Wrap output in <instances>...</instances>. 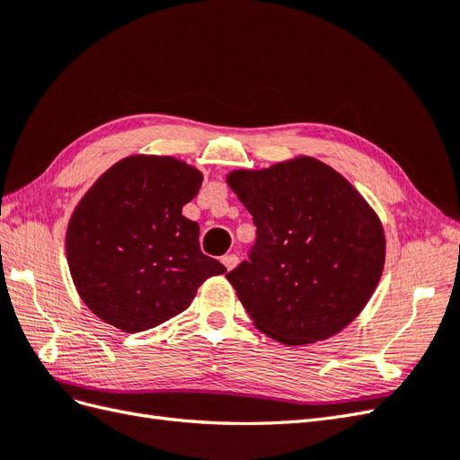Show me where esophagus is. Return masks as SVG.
I'll return each instance as SVG.
<instances>
[{
    "mask_svg": "<svg viewBox=\"0 0 460 460\" xmlns=\"http://www.w3.org/2000/svg\"><path fill=\"white\" fill-rule=\"evenodd\" d=\"M222 264H225V267H226L228 270L235 269V264H238V255H234V253L225 255V257H222Z\"/></svg>",
    "mask_w": 460,
    "mask_h": 460,
    "instance_id": "1",
    "label": "esophagus"
}]
</instances>
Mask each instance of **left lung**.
<instances>
[{"instance_id": "left-lung-1", "label": "left lung", "mask_w": 460, "mask_h": 460, "mask_svg": "<svg viewBox=\"0 0 460 460\" xmlns=\"http://www.w3.org/2000/svg\"><path fill=\"white\" fill-rule=\"evenodd\" d=\"M253 215L249 261L226 274L253 324L284 345L336 336L367 307L385 262L380 217L338 171L314 157L232 171Z\"/></svg>"}]
</instances>
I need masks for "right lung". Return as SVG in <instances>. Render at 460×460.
I'll return each instance as SVG.
<instances>
[{"label":"right lung","instance_id":"right-lung-1","mask_svg":"<svg viewBox=\"0 0 460 460\" xmlns=\"http://www.w3.org/2000/svg\"><path fill=\"white\" fill-rule=\"evenodd\" d=\"M203 174L166 155H130L107 169L75 207L66 261L86 307L136 333L190 307L225 264L201 253L199 226L182 215Z\"/></svg>","mask_w":460,"mask_h":460}]
</instances>
